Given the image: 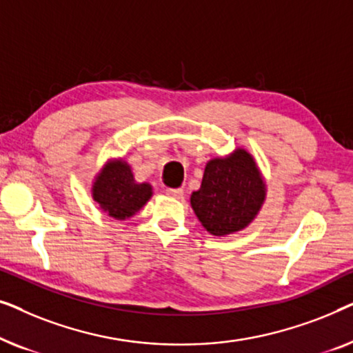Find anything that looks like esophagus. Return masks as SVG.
<instances>
[{
	"label": "esophagus",
	"mask_w": 353,
	"mask_h": 353,
	"mask_svg": "<svg viewBox=\"0 0 353 353\" xmlns=\"http://www.w3.org/2000/svg\"><path fill=\"white\" fill-rule=\"evenodd\" d=\"M165 192H167L168 196L176 197V199H180V197H183V190H180V188H167Z\"/></svg>",
	"instance_id": "esophagus-1"
}]
</instances>
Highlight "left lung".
<instances>
[{
  "label": "left lung",
  "mask_w": 353,
  "mask_h": 353,
  "mask_svg": "<svg viewBox=\"0 0 353 353\" xmlns=\"http://www.w3.org/2000/svg\"><path fill=\"white\" fill-rule=\"evenodd\" d=\"M267 199V183L252 154L236 148L205 163L201 188L192 191L191 207L212 236L243 231L255 220Z\"/></svg>",
  "instance_id": "obj_1"
}]
</instances>
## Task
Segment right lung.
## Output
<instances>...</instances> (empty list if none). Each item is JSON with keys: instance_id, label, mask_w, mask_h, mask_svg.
I'll return each instance as SVG.
<instances>
[{"instance_id": "right-lung-1", "label": "right lung", "mask_w": 353, "mask_h": 353, "mask_svg": "<svg viewBox=\"0 0 353 353\" xmlns=\"http://www.w3.org/2000/svg\"><path fill=\"white\" fill-rule=\"evenodd\" d=\"M152 194V186L134 180L132 165L122 157L105 161L91 185L93 201L115 220L132 219L148 204Z\"/></svg>"}]
</instances>
